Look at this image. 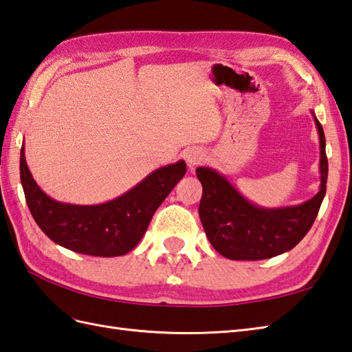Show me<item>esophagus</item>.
<instances>
[{
	"instance_id": "obj_1",
	"label": "esophagus",
	"mask_w": 352,
	"mask_h": 352,
	"mask_svg": "<svg viewBox=\"0 0 352 352\" xmlns=\"http://www.w3.org/2000/svg\"><path fill=\"white\" fill-rule=\"evenodd\" d=\"M206 160V154H204V151L202 150H198V148H193V150H190L189 153L186 154V162H187V165H189V168H195V166H198V165H201V163Z\"/></svg>"
}]
</instances>
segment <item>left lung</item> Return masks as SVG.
<instances>
[{
    "instance_id": "obj_1",
    "label": "left lung",
    "mask_w": 352,
    "mask_h": 352,
    "mask_svg": "<svg viewBox=\"0 0 352 352\" xmlns=\"http://www.w3.org/2000/svg\"><path fill=\"white\" fill-rule=\"evenodd\" d=\"M316 121L321 142V190L297 207L264 210L252 206L226 178L208 168L196 169L202 184L199 217L208 240L220 255L235 261H258L288 252L312 228L324 199L329 175L325 136Z\"/></svg>"
}]
</instances>
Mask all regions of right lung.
<instances>
[{"mask_svg":"<svg viewBox=\"0 0 352 352\" xmlns=\"http://www.w3.org/2000/svg\"><path fill=\"white\" fill-rule=\"evenodd\" d=\"M183 160L154 170L120 198L99 206H72L46 196L32 179L21 148V183L28 208L49 239L93 256H120L142 239L154 211L186 174Z\"/></svg>","mask_w":352,"mask_h":352,"instance_id":"right-lung-1","label":"right lung"}]
</instances>
